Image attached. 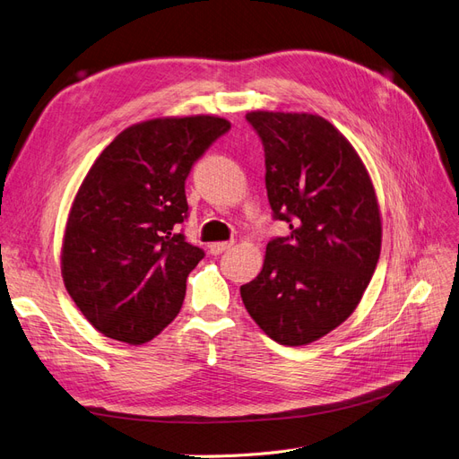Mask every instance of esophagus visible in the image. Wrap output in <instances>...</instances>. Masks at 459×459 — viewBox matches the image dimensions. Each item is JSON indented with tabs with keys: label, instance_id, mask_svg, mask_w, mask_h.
<instances>
[{
	"label": "esophagus",
	"instance_id": "34e87169",
	"mask_svg": "<svg viewBox=\"0 0 459 459\" xmlns=\"http://www.w3.org/2000/svg\"><path fill=\"white\" fill-rule=\"evenodd\" d=\"M231 247H233V241H220V243H212V245H211V253L216 256V255L226 253L228 248H231Z\"/></svg>",
	"mask_w": 459,
	"mask_h": 459
}]
</instances>
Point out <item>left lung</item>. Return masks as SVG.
<instances>
[{
  "instance_id": "left-lung-1",
  "label": "left lung",
  "mask_w": 459,
  "mask_h": 459,
  "mask_svg": "<svg viewBox=\"0 0 459 459\" xmlns=\"http://www.w3.org/2000/svg\"><path fill=\"white\" fill-rule=\"evenodd\" d=\"M247 120L264 145L273 218L289 235L268 243L241 299L270 339L302 346L362 300L381 253L379 203L356 149L325 118L255 110Z\"/></svg>"
}]
</instances>
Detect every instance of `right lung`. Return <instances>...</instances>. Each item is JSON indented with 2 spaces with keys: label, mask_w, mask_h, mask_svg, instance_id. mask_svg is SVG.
<instances>
[{
  "label": "right lung",
  "mask_w": 459,
  "mask_h": 459,
  "mask_svg": "<svg viewBox=\"0 0 459 459\" xmlns=\"http://www.w3.org/2000/svg\"><path fill=\"white\" fill-rule=\"evenodd\" d=\"M211 115L152 118L120 132L82 182L68 212L61 273L80 312L105 337L151 341L178 316L204 256L186 241V179L230 130Z\"/></svg>",
  "instance_id": "obj_1"
}]
</instances>
